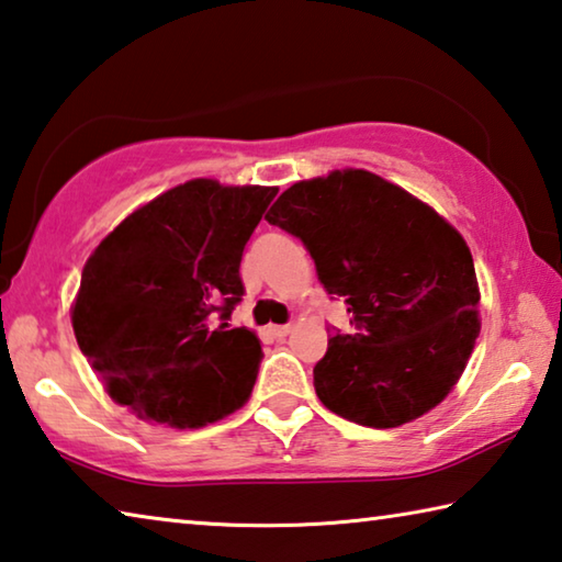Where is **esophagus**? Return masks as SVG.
<instances>
[{"instance_id":"34e87169","label":"esophagus","mask_w":562,"mask_h":562,"mask_svg":"<svg viewBox=\"0 0 562 562\" xmlns=\"http://www.w3.org/2000/svg\"><path fill=\"white\" fill-rule=\"evenodd\" d=\"M290 329H292L290 325H274V327H270V335L278 337V339H284L290 335Z\"/></svg>"}]
</instances>
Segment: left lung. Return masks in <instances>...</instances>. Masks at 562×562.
<instances>
[{
    "instance_id": "left-lung-1",
    "label": "left lung",
    "mask_w": 562,
    "mask_h": 562,
    "mask_svg": "<svg viewBox=\"0 0 562 562\" xmlns=\"http://www.w3.org/2000/svg\"><path fill=\"white\" fill-rule=\"evenodd\" d=\"M265 221L300 237L325 290L347 302L355 331H335L315 364L329 412L394 429L449 396L481 329L473 258L453 225L361 168L300 180Z\"/></svg>"
}]
</instances>
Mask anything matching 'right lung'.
Here are the masks:
<instances>
[{
	"label": "right lung",
	"mask_w": 562,
	"mask_h": 562,
	"mask_svg": "<svg viewBox=\"0 0 562 562\" xmlns=\"http://www.w3.org/2000/svg\"><path fill=\"white\" fill-rule=\"evenodd\" d=\"M274 195L278 188L195 178L99 243L71 325L113 402L146 422L198 429L250 398L260 339L227 319L245 294L243 250Z\"/></svg>",
	"instance_id": "add662e5"
}]
</instances>
